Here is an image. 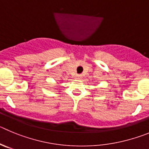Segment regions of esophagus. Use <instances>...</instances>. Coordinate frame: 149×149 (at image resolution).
<instances>
[{
    "label": "esophagus",
    "instance_id": "obj_1",
    "mask_svg": "<svg viewBox=\"0 0 149 149\" xmlns=\"http://www.w3.org/2000/svg\"><path fill=\"white\" fill-rule=\"evenodd\" d=\"M80 75H79V74H78V75L76 76V77H77V78H80Z\"/></svg>",
    "mask_w": 149,
    "mask_h": 149
}]
</instances>
